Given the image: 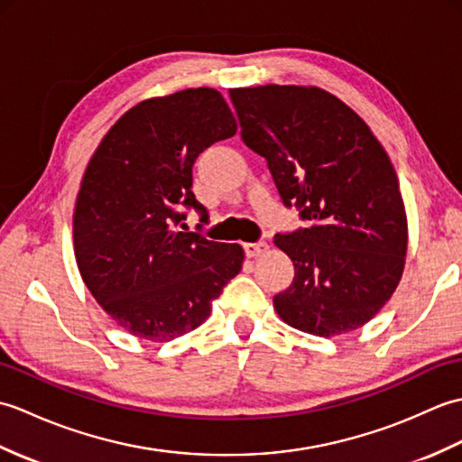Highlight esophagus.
Listing matches in <instances>:
<instances>
[{
	"instance_id": "34e87169",
	"label": "esophagus",
	"mask_w": 462,
	"mask_h": 462,
	"mask_svg": "<svg viewBox=\"0 0 462 462\" xmlns=\"http://www.w3.org/2000/svg\"><path fill=\"white\" fill-rule=\"evenodd\" d=\"M268 250L266 242H252V244H244V252H246L248 258H256L262 256L263 252Z\"/></svg>"
}]
</instances>
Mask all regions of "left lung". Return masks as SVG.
I'll use <instances>...</instances> for the list:
<instances>
[{
  "mask_svg": "<svg viewBox=\"0 0 462 462\" xmlns=\"http://www.w3.org/2000/svg\"><path fill=\"white\" fill-rule=\"evenodd\" d=\"M230 99L244 143L268 161L283 204H296L310 222L273 238L296 268L273 310L319 337L365 326L397 290L409 240L385 149L356 111L319 87H238Z\"/></svg>",
  "mask_w": 462,
  "mask_h": 462,
  "instance_id": "left-lung-1",
  "label": "left lung"
}]
</instances>
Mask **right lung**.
Listing matches in <instances>:
<instances>
[{"label":"right lung","mask_w":462,"mask_h":462,"mask_svg":"<svg viewBox=\"0 0 462 462\" xmlns=\"http://www.w3.org/2000/svg\"><path fill=\"white\" fill-rule=\"evenodd\" d=\"M238 125L224 97L184 89L141 101L116 121L87 164L73 212L77 268L99 306L134 337L171 341L208 319L242 270L240 244L180 230L192 164Z\"/></svg>","instance_id":"right-lung-1"}]
</instances>
